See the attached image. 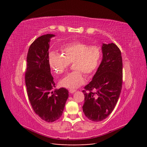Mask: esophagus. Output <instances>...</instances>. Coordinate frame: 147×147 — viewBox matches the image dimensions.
Masks as SVG:
<instances>
[{
    "instance_id": "obj_1",
    "label": "esophagus",
    "mask_w": 147,
    "mask_h": 147,
    "mask_svg": "<svg viewBox=\"0 0 147 147\" xmlns=\"http://www.w3.org/2000/svg\"><path fill=\"white\" fill-rule=\"evenodd\" d=\"M69 91L70 93H74V92L76 91V90H69Z\"/></svg>"
}]
</instances>
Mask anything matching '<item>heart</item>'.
<instances>
[{
	"instance_id": "heart-1",
	"label": "heart",
	"mask_w": 147,
	"mask_h": 147,
	"mask_svg": "<svg viewBox=\"0 0 147 147\" xmlns=\"http://www.w3.org/2000/svg\"><path fill=\"white\" fill-rule=\"evenodd\" d=\"M63 55L51 53L49 57L51 67L57 74H63L73 64L75 70L67 74L61 80L59 84L70 90L77 88L84 84V74L91 76L94 74L100 64L101 49L81 42L66 43L61 48Z\"/></svg>"
}]
</instances>
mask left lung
Here are the masks:
<instances>
[{"label":"left lung","mask_w":147,"mask_h":147,"mask_svg":"<svg viewBox=\"0 0 147 147\" xmlns=\"http://www.w3.org/2000/svg\"><path fill=\"white\" fill-rule=\"evenodd\" d=\"M103 58L92 81L83 92L84 115L92 121L109 117L116 105L123 84V61L119 48L113 43L102 45Z\"/></svg>","instance_id":"1"}]
</instances>
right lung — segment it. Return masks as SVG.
<instances>
[{"label": "right lung", "mask_w": 147, "mask_h": 147, "mask_svg": "<svg viewBox=\"0 0 147 147\" xmlns=\"http://www.w3.org/2000/svg\"><path fill=\"white\" fill-rule=\"evenodd\" d=\"M53 34L38 37L29 48L25 83L28 96L34 112L44 121L51 123L63 114L69 91L61 88L55 91L54 78L49 63L50 38Z\"/></svg>", "instance_id": "1"}]
</instances>
